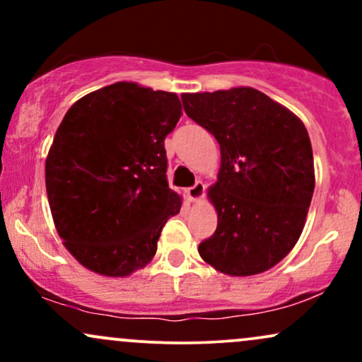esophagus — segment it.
I'll list each match as a JSON object with an SVG mask.
<instances>
[{
	"label": "esophagus",
	"instance_id": "obj_1",
	"mask_svg": "<svg viewBox=\"0 0 362 362\" xmlns=\"http://www.w3.org/2000/svg\"><path fill=\"white\" fill-rule=\"evenodd\" d=\"M204 192H206L204 184H202V182H197L194 187H189V189H187V197H189L190 202H197L204 197Z\"/></svg>",
	"mask_w": 362,
	"mask_h": 362
}]
</instances>
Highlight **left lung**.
I'll return each instance as SVG.
<instances>
[{
  "label": "left lung",
  "instance_id": "8db88e82",
  "mask_svg": "<svg viewBox=\"0 0 362 362\" xmlns=\"http://www.w3.org/2000/svg\"><path fill=\"white\" fill-rule=\"evenodd\" d=\"M182 103L221 151L218 182L207 194L218 228L199 245V255L228 276L269 271L300 240L313 197V151L305 124L250 86L184 93Z\"/></svg>",
  "mask_w": 362,
  "mask_h": 362
}]
</instances>
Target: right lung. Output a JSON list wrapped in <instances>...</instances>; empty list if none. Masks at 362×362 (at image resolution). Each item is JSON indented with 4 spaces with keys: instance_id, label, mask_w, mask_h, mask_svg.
I'll return each instance as SVG.
<instances>
[{
    "instance_id": "add662e5",
    "label": "right lung",
    "mask_w": 362,
    "mask_h": 362,
    "mask_svg": "<svg viewBox=\"0 0 362 362\" xmlns=\"http://www.w3.org/2000/svg\"><path fill=\"white\" fill-rule=\"evenodd\" d=\"M177 93L119 81L74 102L45 160L56 230L83 267L126 277L156 253L182 197L167 182L165 138L177 126Z\"/></svg>"
}]
</instances>
